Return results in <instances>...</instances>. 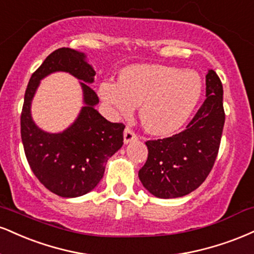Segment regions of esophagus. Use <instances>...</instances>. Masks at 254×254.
<instances>
[{"mask_svg": "<svg viewBox=\"0 0 254 254\" xmlns=\"http://www.w3.org/2000/svg\"><path fill=\"white\" fill-rule=\"evenodd\" d=\"M137 139V135L135 133V131L132 129H130V127H125L124 130V143L125 144H127V143L132 142V140Z\"/></svg>", "mask_w": 254, "mask_h": 254, "instance_id": "obj_1", "label": "esophagus"}]
</instances>
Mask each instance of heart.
Here are the masks:
<instances>
[{
	"instance_id": "obj_1",
	"label": "heart",
	"mask_w": 254,
	"mask_h": 254,
	"mask_svg": "<svg viewBox=\"0 0 254 254\" xmlns=\"http://www.w3.org/2000/svg\"><path fill=\"white\" fill-rule=\"evenodd\" d=\"M99 94L115 115L130 116L139 105V117L149 132L166 136L179 130L196 108L202 80L196 72L166 65H132L119 81L104 80Z\"/></svg>"
}]
</instances>
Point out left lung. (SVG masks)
I'll list each match as a JSON object with an SVG mask.
<instances>
[{
	"mask_svg": "<svg viewBox=\"0 0 254 254\" xmlns=\"http://www.w3.org/2000/svg\"><path fill=\"white\" fill-rule=\"evenodd\" d=\"M222 84L209 69L206 100L187 125L172 137L145 142L148 160L138 177L149 193L160 198L185 196L200 187L218 156L225 124Z\"/></svg>",
	"mask_w": 254,
	"mask_h": 254,
	"instance_id": "obj_1",
	"label": "left lung"
}]
</instances>
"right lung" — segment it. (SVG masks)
<instances>
[{
    "label": "right lung",
    "instance_id": "add662e5",
    "mask_svg": "<svg viewBox=\"0 0 254 254\" xmlns=\"http://www.w3.org/2000/svg\"><path fill=\"white\" fill-rule=\"evenodd\" d=\"M54 71H67L82 81L84 106L63 133L41 130L32 121L30 106L39 81ZM93 67L86 56L71 48H59L46 58L33 73L24 93L21 114V138L30 169L52 193L61 197L87 194L103 179L106 162L123 145L125 125L106 121L94 106L97 93L88 86L94 81Z\"/></svg>",
    "mask_w": 254,
    "mask_h": 254
}]
</instances>
